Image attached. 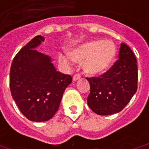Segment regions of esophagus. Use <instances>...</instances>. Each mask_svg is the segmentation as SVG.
Here are the masks:
<instances>
[{
  "instance_id": "34e87169",
  "label": "esophagus",
  "mask_w": 149,
  "mask_h": 149,
  "mask_svg": "<svg viewBox=\"0 0 149 149\" xmlns=\"http://www.w3.org/2000/svg\"><path fill=\"white\" fill-rule=\"evenodd\" d=\"M79 79H81V75L80 74H75L74 76H73V77H72V80H73V81H78Z\"/></svg>"
}]
</instances>
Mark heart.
I'll use <instances>...</instances> for the list:
<instances>
[{
  "instance_id": "heart-1",
  "label": "heart",
  "mask_w": 149,
  "mask_h": 149,
  "mask_svg": "<svg viewBox=\"0 0 149 149\" xmlns=\"http://www.w3.org/2000/svg\"><path fill=\"white\" fill-rule=\"evenodd\" d=\"M116 49L111 41L93 40L85 42L72 49L70 54H61L59 61L69 66L74 61L82 63V68L88 75L103 73L107 71L115 60Z\"/></svg>"
}]
</instances>
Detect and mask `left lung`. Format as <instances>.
<instances>
[{"label":"left lung","mask_w":149,"mask_h":149,"mask_svg":"<svg viewBox=\"0 0 149 149\" xmlns=\"http://www.w3.org/2000/svg\"><path fill=\"white\" fill-rule=\"evenodd\" d=\"M136 59L132 49L120 44L119 60L100 77L87 78L90 93L88 107L100 116L118 113L125 108L137 90Z\"/></svg>","instance_id":"1"}]
</instances>
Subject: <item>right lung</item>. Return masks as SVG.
<instances>
[{
  "mask_svg": "<svg viewBox=\"0 0 149 149\" xmlns=\"http://www.w3.org/2000/svg\"><path fill=\"white\" fill-rule=\"evenodd\" d=\"M45 40L37 36L18 52L10 69L12 97L29 120H49L58 110L72 77L56 71L51 56L36 50Z\"/></svg>",
  "mask_w": 149,
  "mask_h": 149,
  "instance_id": "add662e5",
  "label": "right lung"
}]
</instances>
